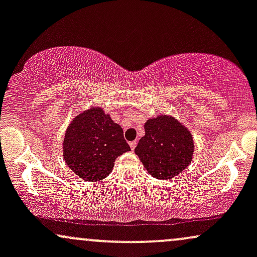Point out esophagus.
<instances>
[{
    "label": "esophagus",
    "mask_w": 257,
    "mask_h": 257,
    "mask_svg": "<svg viewBox=\"0 0 257 257\" xmlns=\"http://www.w3.org/2000/svg\"><path fill=\"white\" fill-rule=\"evenodd\" d=\"M129 145H131V149H132V150H134L135 146H137V140L131 141V143H129Z\"/></svg>",
    "instance_id": "34e87169"
}]
</instances>
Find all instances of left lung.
<instances>
[{
	"label": "left lung",
	"instance_id": "1",
	"mask_svg": "<svg viewBox=\"0 0 257 257\" xmlns=\"http://www.w3.org/2000/svg\"><path fill=\"white\" fill-rule=\"evenodd\" d=\"M134 151L153 178L168 180L191 163L193 139L175 118L158 116L145 123V137L139 140Z\"/></svg>",
	"mask_w": 257,
	"mask_h": 257
}]
</instances>
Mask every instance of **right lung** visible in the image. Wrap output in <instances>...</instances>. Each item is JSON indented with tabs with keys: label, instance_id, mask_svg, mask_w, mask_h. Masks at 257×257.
<instances>
[{
	"label": "right lung",
	"instance_id": "obj_1",
	"mask_svg": "<svg viewBox=\"0 0 257 257\" xmlns=\"http://www.w3.org/2000/svg\"><path fill=\"white\" fill-rule=\"evenodd\" d=\"M131 151L123 129L99 107L78 114L64 139V159L81 179L99 181L113 169L118 156Z\"/></svg>",
	"mask_w": 257,
	"mask_h": 257
}]
</instances>
